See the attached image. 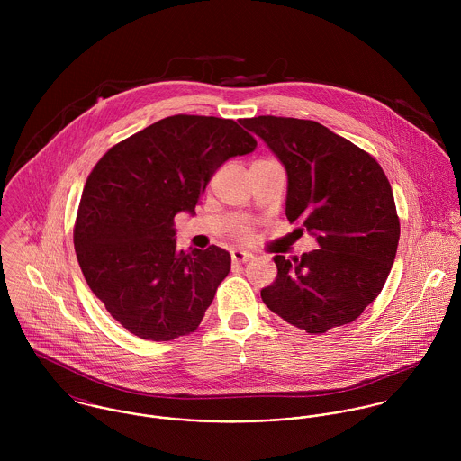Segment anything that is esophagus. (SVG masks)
Here are the masks:
<instances>
[{"label":"esophagus","instance_id":"1","mask_svg":"<svg viewBox=\"0 0 461 461\" xmlns=\"http://www.w3.org/2000/svg\"><path fill=\"white\" fill-rule=\"evenodd\" d=\"M252 259H254V256H252V254H249V252H243V250H232V263H247V261H252Z\"/></svg>","mask_w":461,"mask_h":461}]
</instances>
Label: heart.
Listing matches in <instances>:
<instances>
[{
  "instance_id": "obj_1",
  "label": "heart",
  "mask_w": 461,
  "mask_h": 461,
  "mask_svg": "<svg viewBox=\"0 0 461 461\" xmlns=\"http://www.w3.org/2000/svg\"><path fill=\"white\" fill-rule=\"evenodd\" d=\"M236 234H238V238H241V240H247V238L250 236V229H249L247 225H243V227H240V229L236 230Z\"/></svg>"
}]
</instances>
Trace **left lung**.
<instances>
[{
  "label": "left lung",
  "mask_w": 461,
  "mask_h": 461,
  "mask_svg": "<svg viewBox=\"0 0 461 461\" xmlns=\"http://www.w3.org/2000/svg\"><path fill=\"white\" fill-rule=\"evenodd\" d=\"M241 124L284 165L285 216L320 247L273 258L278 271L261 291L266 307L307 333L355 321L394 264L399 218L387 176L373 156L314 121L261 115Z\"/></svg>",
  "instance_id": "8db88e82"
}]
</instances>
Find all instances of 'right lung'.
<instances>
[{"label": "right lung", "instance_id": "add662e5", "mask_svg": "<svg viewBox=\"0 0 461 461\" xmlns=\"http://www.w3.org/2000/svg\"><path fill=\"white\" fill-rule=\"evenodd\" d=\"M240 124L161 119L112 147L86 179L74 225L77 263L112 318L140 339L197 330L230 271V254L220 247L179 250L174 218L194 216L214 172L256 149Z\"/></svg>", "mask_w": 461, "mask_h": 461}]
</instances>
